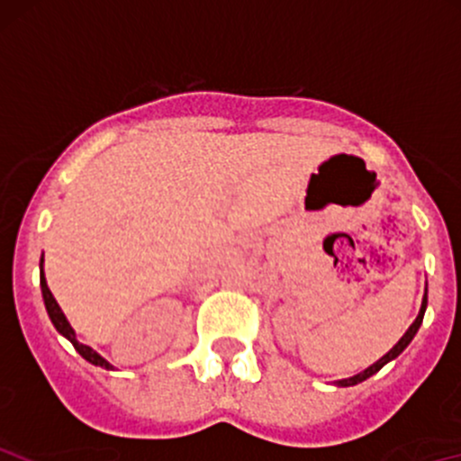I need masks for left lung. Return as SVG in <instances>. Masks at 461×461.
I'll list each match as a JSON object with an SVG mask.
<instances>
[{"label": "left lung", "instance_id": "obj_1", "mask_svg": "<svg viewBox=\"0 0 461 461\" xmlns=\"http://www.w3.org/2000/svg\"><path fill=\"white\" fill-rule=\"evenodd\" d=\"M426 304H429V289H424L422 307H420V313H418V318H415V320H413V324H411V327L406 329V333H404V336H402L400 340H397V345H395L393 348H391L389 353H384V356H382L380 360H377V362H373L371 366H366L365 371L356 373V375H351V377H345V380H336V386H353V384H360V382H365L366 377L375 375V373L380 371L382 366H384V365H389L391 360H395V357L400 356V353L404 351V348L411 345V340H413V338H415V333H418V329L422 327V320H424Z\"/></svg>", "mask_w": 461, "mask_h": 461}]
</instances>
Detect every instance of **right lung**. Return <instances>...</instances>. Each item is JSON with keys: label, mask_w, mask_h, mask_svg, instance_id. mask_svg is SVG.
Instances as JSON below:
<instances>
[{"label": "right lung", "mask_w": 461, "mask_h": 461, "mask_svg": "<svg viewBox=\"0 0 461 461\" xmlns=\"http://www.w3.org/2000/svg\"><path fill=\"white\" fill-rule=\"evenodd\" d=\"M39 285H41V295H43V304H46V312H48V316H50L52 324H55L57 331H59L61 336L66 338V340H70L72 347H75L77 351H79V356L84 357V360H88L90 365L101 366V369H114V366L110 365V362L105 360V357L101 356V353H96L92 347L84 345V342L77 340L75 329L70 327V322H68L66 313L61 312V307H59V304H57V300H55V295H52L50 289H48L46 274H43V254H41V260H39Z\"/></svg>", "instance_id": "obj_1"}]
</instances>
